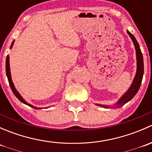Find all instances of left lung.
I'll return each instance as SVG.
<instances>
[{
	"mask_svg": "<svg viewBox=\"0 0 152 152\" xmlns=\"http://www.w3.org/2000/svg\"><path fill=\"white\" fill-rule=\"evenodd\" d=\"M127 33L129 35V37H131V39H132L133 42H134V47H135L136 50V55H137V72H136V75L134 76V79L133 80L132 84L131 87H129V89L128 90V91L121 98V99L119 100V102L116 104V105L118 107H122V106L125 104L126 103H127L128 102H129L133 97L136 95V93H137V91L139 90L140 85H141L142 82V76H143V58H142V52L140 50V46H139L138 42L136 40L135 37H134V35L132 34L129 31H127ZM99 107H103L107 108L108 107H106L104 105L102 104H96Z\"/></svg>",
	"mask_w": 152,
	"mask_h": 152,
	"instance_id": "obj_1",
	"label": "left lung"
}]
</instances>
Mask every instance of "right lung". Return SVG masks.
I'll use <instances>...</instances> for the list:
<instances>
[{
    "mask_svg": "<svg viewBox=\"0 0 152 152\" xmlns=\"http://www.w3.org/2000/svg\"><path fill=\"white\" fill-rule=\"evenodd\" d=\"M13 44H14V41H13V42H12V45H11V48L12 47ZM6 72H7V78H8L9 83H10L11 89H12V92H13V93H14V94H15V96H16V97L18 98V99H19V100L21 102H23V104H26L30 106V107H33V108H34V109H39V108H37V107H34V106L29 104L27 103V102H26L25 101L23 100V98H22V96H21L19 94V93H18V92L16 90V89H15V86H14V85H13V82H12V77H11L10 67V56H7V60H6Z\"/></svg>",
    "mask_w": 152,
    "mask_h": 152,
    "instance_id": "obj_1",
    "label": "right lung"
}]
</instances>
